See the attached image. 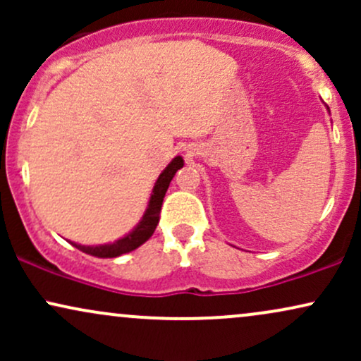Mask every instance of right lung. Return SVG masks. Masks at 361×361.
Here are the masks:
<instances>
[{
    "mask_svg": "<svg viewBox=\"0 0 361 361\" xmlns=\"http://www.w3.org/2000/svg\"><path fill=\"white\" fill-rule=\"evenodd\" d=\"M183 157L176 156L171 163L164 168V171L161 173L159 178L156 180L154 188H152L151 198H149V205L144 212L142 219L137 226L134 227L132 233H128L126 238L118 239V241L111 244H100V246H81V244L71 243L74 247L86 252V255L97 256V258H117L120 255H126L137 250L140 244H144L151 238L152 233L156 231L157 222H159V214H161V205H163V198L168 192V186L171 183L173 176L180 168H183Z\"/></svg>",
    "mask_w": 361,
    "mask_h": 361,
    "instance_id": "1",
    "label": "right lung"
}]
</instances>
